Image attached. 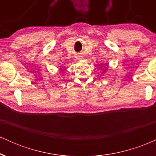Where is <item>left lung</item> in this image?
<instances>
[{"label": "left lung", "mask_w": 156, "mask_h": 156, "mask_svg": "<svg viewBox=\"0 0 156 156\" xmlns=\"http://www.w3.org/2000/svg\"><path fill=\"white\" fill-rule=\"evenodd\" d=\"M103 67H104V66H103Z\"/></svg>", "instance_id": "obj_1"}]
</instances>
